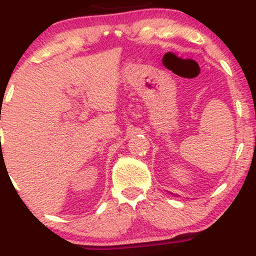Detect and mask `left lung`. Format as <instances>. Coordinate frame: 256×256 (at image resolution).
Segmentation results:
<instances>
[{
    "mask_svg": "<svg viewBox=\"0 0 256 256\" xmlns=\"http://www.w3.org/2000/svg\"><path fill=\"white\" fill-rule=\"evenodd\" d=\"M170 194H172V192H170Z\"/></svg>",
    "mask_w": 256,
    "mask_h": 256,
    "instance_id": "left-lung-1",
    "label": "left lung"
}]
</instances>
